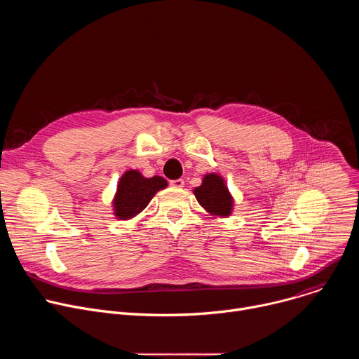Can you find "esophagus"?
I'll return each mask as SVG.
<instances>
[{"label":"esophagus","mask_w":359,"mask_h":359,"mask_svg":"<svg viewBox=\"0 0 359 359\" xmlns=\"http://www.w3.org/2000/svg\"><path fill=\"white\" fill-rule=\"evenodd\" d=\"M170 186H172V187H183V186H184V180H183V179L170 180Z\"/></svg>","instance_id":"34e87169"}]
</instances>
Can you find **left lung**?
Instances as JSON below:
<instances>
[{"label": "left lung", "instance_id": "8db88e82", "mask_svg": "<svg viewBox=\"0 0 359 359\" xmlns=\"http://www.w3.org/2000/svg\"><path fill=\"white\" fill-rule=\"evenodd\" d=\"M200 206L212 216L227 217L233 210V197L222 176L209 173L203 177V183L193 190Z\"/></svg>", "mask_w": 359, "mask_h": 359}]
</instances>
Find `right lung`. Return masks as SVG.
<instances>
[{
    "label": "right lung",
    "instance_id": "obj_1",
    "mask_svg": "<svg viewBox=\"0 0 359 359\" xmlns=\"http://www.w3.org/2000/svg\"><path fill=\"white\" fill-rule=\"evenodd\" d=\"M166 186L168 182L161 176L143 177L137 170L125 172L114 198L115 216L121 220L135 217L146 209L153 196Z\"/></svg>",
    "mask_w": 359,
    "mask_h": 359
}]
</instances>
